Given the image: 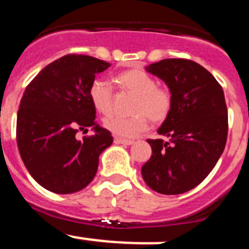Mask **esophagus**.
<instances>
[{
    "label": "esophagus",
    "mask_w": 249,
    "mask_h": 249,
    "mask_svg": "<svg viewBox=\"0 0 249 249\" xmlns=\"http://www.w3.org/2000/svg\"><path fill=\"white\" fill-rule=\"evenodd\" d=\"M114 143L115 144H124V146H130V144L134 143V141L120 139V137H114Z\"/></svg>",
    "instance_id": "obj_1"
}]
</instances>
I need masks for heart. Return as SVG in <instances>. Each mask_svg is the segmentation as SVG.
Instances as JSON below:
<instances>
[{
  "instance_id": "obj_1",
  "label": "heart",
  "mask_w": 249,
  "mask_h": 249,
  "mask_svg": "<svg viewBox=\"0 0 249 249\" xmlns=\"http://www.w3.org/2000/svg\"><path fill=\"white\" fill-rule=\"evenodd\" d=\"M119 84L123 89L137 96L134 112L130 118L112 115L105 120L106 129L120 139H135L148 129V118L153 123H161L170 114L173 98L164 88H158L156 80L139 69L120 74ZM90 100L96 110L109 114L113 110L114 93L112 85L103 79H95L89 90Z\"/></svg>"
}]
</instances>
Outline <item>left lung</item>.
Masks as SVG:
<instances>
[{
    "label": "left lung",
    "mask_w": 249,
    "mask_h": 249,
    "mask_svg": "<svg viewBox=\"0 0 249 249\" xmlns=\"http://www.w3.org/2000/svg\"><path fill=\"white\" fill-rule=\"evenodd\" d=\"M146 71L168 86L173 107L157 131L164 140H147L152 156L142 178L158 194H185L209 175L225 148L224 91L206 68L189 59L159 60Z\"/></svg>",
    "instance_id": "1"
}]
</instances>
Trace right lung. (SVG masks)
Wrapping results in <instances>:
<instances>
[{
    "instance_id": "1",
    "label": "right lung",
    "mask_w": 249,
    "mask_h": 249,
    "mask_svg": "<svg viewBox=\"0 0 249 249\" xmlns=\"http://www.w3.org/2000/svg\"><path fill=\"white\" fill-rule=\"evenodd\" d=\"M109 67L91 55L67 54L26 86L17 115V143L29 174L43 189L74 194L95 178L98 157L113 137L95 122L89 90L96 74ZM89 127L93 135L76 139L79 129Z\"/></svg>"
}]
</instances>
